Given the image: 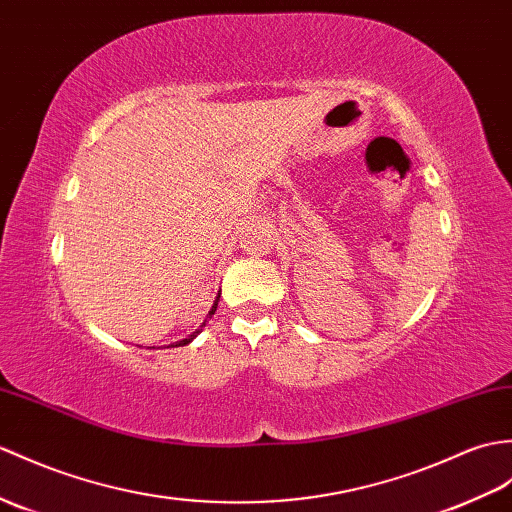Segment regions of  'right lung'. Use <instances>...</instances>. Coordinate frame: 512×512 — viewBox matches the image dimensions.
Segmentation results:
<instances>
[{"label": "right lung", "mask_w": 512, "mask_h": 512, "mask_svg": "<svg viewBox=\"0 0 512 512\" xmlns=\"http://www.w3.org/2000/svg\"><path fill=\"white\" fill-rule=\"evenodd\" d=\"M218 301H220V294L216 296V303H213V307H211V312H209V318H211V314H216V307H218ZM205 323H207V320H205ZM205 323H202L200 327H205ZM200 331V329H198ZM198 331H194V334L192 336H189V338H185V340H178L176 344H172V347H185V344H189V342H192L196 336H198Z\"/></svg>", "instance_id": "right-lung-1"}]
</instances>
